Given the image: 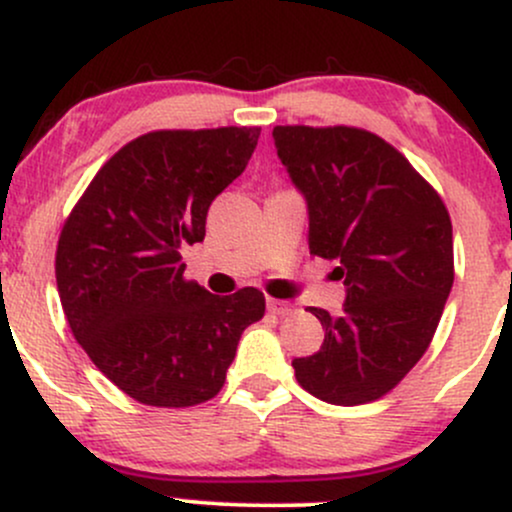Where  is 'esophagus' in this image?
<instances>
[{"label": "esophagus", "instance_id": "1", "mask_svg": "<svg viewBox=\"0 0 512 512\" xmlns=\"http://www.w3.org/2000/svg\"><path fill=\"white\" fill-rule=\"evenodd\" d=\"M267 310L269 313H274V315H289L291 310H293V305L291 303H286V301H276V298H267Z\"/></svg>", "mask_w": 512, "mask_h": 512}]
</instances>
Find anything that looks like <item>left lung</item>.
I'll return each instance as SVG.
<instances>
[{"label":"left lung","mask_w":512,"mask_h":512,"mask_svg":"<svg viewBox=\"0 0 512 512\" xmlns=\"http://www.w3.org/2000/svg\"><path fill=\"white\" fill-rule=\"evenodd\" d=\"M276 154L308 204L310 255L334 260L339 315L310 308L325 342L293 358L303 390L339 407L373 402L426 354L448 301L452 223L443 199L392 144L356 127L286 125Z\"/></svg>","instance_id":"1"}]
</instances>
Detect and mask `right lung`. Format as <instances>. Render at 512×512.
<instances>
[{
	"instance_id": "obj_1",
	"label": "right lung",
	"mask_w": 512,
	"mask_h": 512,
	"mask_svg": "<svg viewBox=\"0 0 512 512\" xmlns=\"http://www.w3.org/2000/svg\"><path fill=\"white\" fill-rule=\"evenodd\" d=\"M260 127L158 129L122 146L64 221L55 276L76 342L108 380L149 407L219 395L264 296H214L185 279L182 245L248 166Z\"/></svg>"
}]
</instances>
